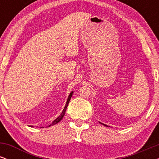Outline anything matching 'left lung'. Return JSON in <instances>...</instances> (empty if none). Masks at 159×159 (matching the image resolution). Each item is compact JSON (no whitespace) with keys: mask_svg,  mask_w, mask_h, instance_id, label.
Masks as SVG:
<instances>
[{"mask_svg":"<svg viewBox=\"0 0 159 159\" xmlns=\"http://www.w3.org/2000/svg\"><path fill=\"white\" fill-rule=\"evenodd\" d=\"M101 124H102V125H105V126H107V127H108V125H105V124H103V123H100Z\"/></svg>","mask_w":159,"mask_h":159,"instance_id":"obj_1","label":"left lung"}]
</instances>
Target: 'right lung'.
<instances>
[{
	"label": "right lung",
	"instance_id": "right-lung-1",
	"mask_svg": "<svg viewBox=\"0 0 159 159\" xmlns=\"http://www.w3.org/2000/svg\"><path fill=\"white\" fill-rule=\"evenodd\" d=\"M72 94H73V91H72V92L70 93V94L69 95V96H68V98H67L66 103V105H65V107H64V108H63V111H62V112H61V115H60V116H58L57 118H56V119L54 120V121L52 122V123L51 124V125H49L48 127H50L51 125H55V124L58 123H59L60 121H61V120L62 119H63V116H64V115H65L66 111V107H67V106H68V105H69V101H70V99H71V97H72ZM31 127H33L32 125H31Z\"/></svg>",
	"mask_w": 159,
	"mask_h": 159
}]
</instances>
